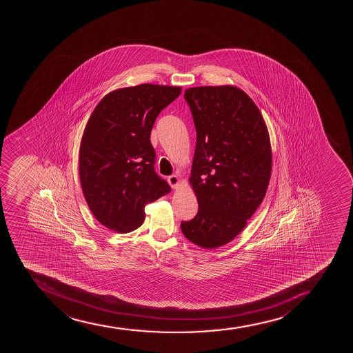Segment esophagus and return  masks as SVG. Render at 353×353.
Masks as SVG:
<instances>
[{"label": "esophagus", "mask_w": 353, "mask_h": 353, "mask_svg": "<svg viewBox=\"0 0 353 353\" xmlns=\"http://www.w3.org/2000/svg\"><path fill=\"white\" fill-rule=\"evenodd\" d=\"M168 183H170V186H172V188H178L179 185H180V180H179L178 175H170L168 176Z\"/></svg>", "instance_id": "esophagus-1"}]
</instances>
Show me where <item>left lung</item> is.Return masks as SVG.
Masks as SVG:
<instances>
[{
    "label": "left lung",
    "mask_w": 353,
    "mask_h": 353,
    "mask_svg": "<svg viewBox=\"0 0 353 353\" xmlns=\"http://www.w3.org/2000/svg\"><path fill=\"white\" fill-rule=\"evenodd\" d=\"M183 97L196 130L190 183L199 211L180 227L191 243L211 250L234 239L263 203L270 135L259 108L234 85L194 87Z\"/></svg>",
    "instance_id": "1"
}]
</instances>
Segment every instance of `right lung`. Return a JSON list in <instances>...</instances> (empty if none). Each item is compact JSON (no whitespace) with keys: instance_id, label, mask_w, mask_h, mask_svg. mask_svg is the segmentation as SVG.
I'll return each instance as SVG.
<instances>
[{"instance_id":"obj_1","label":"right lung","mask_w":353,"mask_h":353,"mask_svg":"<svg viewBox=\"0 0 353 353\" xmlns=\"http://www.w3.org/2000/svg\"><path fill=\"white\" fill-rule=\"evenodd\" d=\"M181 87L145 85L107 94L82 135L79 170L82 192L99 223L119 233L141 226L145 206L170 193L154 170L150 132Z\"/></svg>"}]
</instances>
